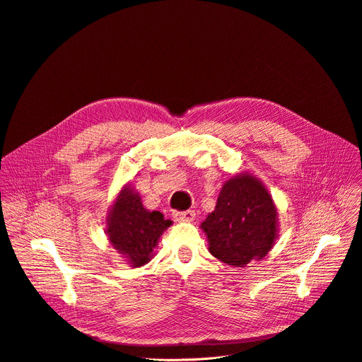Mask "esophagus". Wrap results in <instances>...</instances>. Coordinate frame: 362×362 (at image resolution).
<instances>
[{
    "mask_svg": "<svg viewBox=\"0 0 362 362\" xmlns=\"http://www.w3.org/2000/svg\"><path fill=\"white\" fill-rule=\"evenodd\" d=\"M173 218L178 222H191L196 218V211L194 210H184V211H174Z\"/></svg>",
    "mask_w": 362,
    "mask_h": 362,
    "instance_id": "obj_1",
    "label": "esophagus"
}]
</instances>
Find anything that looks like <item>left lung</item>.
<instances>
[{
  "label": "left lung",
  "instance_id": "obj_1",
  "mask_svg": "<svg viewBox=\"0 0 362 362\" xmlns=\"http://www.w3.org/2000/svg\"><path fill=\"white\" fill-rule=\"evenodd\" d=\"M278 211L264 185L251 175L225 182L215 210L202 223L209 251L218 260L243 267L262 259L276 240Z\"/></svg>",
  "mask_w": 362,
  "mask_h": 362
}]
</instances>
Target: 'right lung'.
<instances>
[{"instance_id":"obj_1","label":"right lung","mask_w":362,"mask_h":362,"mask_svg":"<svg viewBox=\"0 0 362 362\" xmlns=\"http://www.w3.org/2000/svg\"><path fill=\"white\" fill-rule=\"evenodd\" d=\"M171 223L160 211L144 209L139 194L127 187L112 206L106 230L112 245L139 267L151 260L159 237Z\"/></svg>"}]
</instances>
